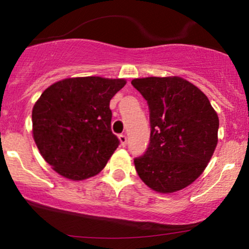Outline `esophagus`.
I'll return each mask as SVG.
<instances>
[{
    "mask_svg": "<svg viewBox=\"0 0 249 249\" xmlns=\"http://www.w3.org/2000/svg\"><path fill=\"white\" fill-rule=\"evenodd\" d=\"M119 140H120V142H121V145H122V146L127 145V141H128V139H127V136H125L124 134L119 135Z\"/></svg>",
    "mask_w": 249,
    "mask_h": 249,
    "instance_id": "34e87169",
    "label": "esophagus"
}]
</instances>
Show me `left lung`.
I'll return each mask as SVG.
<instances>
[{"mask_svg": "<svg viewBox=\"0 0 249 249\" xmlns=\"http://www.w3.org/2000/svg\"><path fill=\"white\" fill-rule=\"evenodd\" d=\"M146 100L150 143L134 159L137 174L158 193H173L201 176L216 149L219 120L205 94L180 77L131 81Z\"/></svg>", "mask_w": 249, "mask_h": 249, "instance_id": "8db88e82", "label": "left lung"}]
</instances>
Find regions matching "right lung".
Returning a JSON list of instances; mask_svg holds the SVG:
<instances>
[{"instance_id":"1","label":"right lung","mask_w":249,"mask_h":249,"mask_svg":"<svg viewBox=\"0 0 249 249\" xmlns=\"http://www.w3.org/2000/svg\"><path fill=\"white\" fill-rule=\"evenodd\" d=\"M124 79L67 78L42 92L32 110L33 139L54 171L71 180L96 176L120 141L110 129L109 101Z\"/></svg>"}]
</instances>
